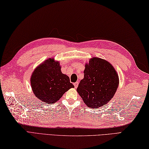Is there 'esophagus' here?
Listing matches in <instances>:
<instances>
[{
	"instance_id": "obj_1",
	"label": "esophagus",
	"mask_w": 149,
	"mask_h": 149,
	"mask_svg": "<svg viewBox=\"0 0 149 149\" xmlns=\"http://www.w3.org/2000/svg\"><path fill=\"white\" fill-rule=\"evenodd\" d=\"M74 84V86H75V88H77V86H78V84H79V82H76V83H75Z\"/></svg>"
}]
</instances>
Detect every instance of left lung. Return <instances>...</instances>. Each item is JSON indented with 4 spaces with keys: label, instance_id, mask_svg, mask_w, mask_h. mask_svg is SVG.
Segmentation results:
<instances>
[{
    "label": "left lung",
    "instance_id": "obj_1",
    "mask_svg": "<svg viewBox=\"0 0 149 149\" xmlns=\"http://www.w3.org/2000/svg\"><path fill=\"white\" fill-rule=\"evenodd\" d=\"M84 74L77 91L85 104L91 109L106 105L118 86L119 78L115 68L106 60L93 57L85 65Z\"/></svg>",
    "mask_w": 149,
    "mask_h": 149
}]
</instances>
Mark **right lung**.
Returning <instances> with one entry per match:
<instances>
[{
  "label": "right lung",
  "instance_id": "obj_1",
  "mask_svg": "<svg viewBox=\"0 0 149 149\" xmlns=\"http://www.w3.org/2000/svg\"><path fill=\"white\" fill-rule=\"evenodd\" d=\"M31 85L37 99L52 104L74 86L65 74H62L58 61L54 58L45 60L34 69L31 77Z\"/></svg>",
  "mask_w": 149,
  "mask_h": 149
}]
</instances>
